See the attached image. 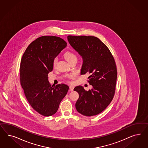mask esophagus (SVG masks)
Returning a JSON list of instances; mask_svg holds the SVG:
<instances>
[{
    "mask_svg": "<svg viewBox=\"0 0 148 148\" xmlns=\"http://www.w3.org/2000/svg\"><path fill=\"white\" fill-rule=\"evenodd\" d=\"M69 89H70V90H74V87L73 86H69Z\"/></svg>",
    "mask_w": 148,
    "mask_h": 148,
    "instance_id": "34e87169",
    "label": "esophagus"
}]
</instances>
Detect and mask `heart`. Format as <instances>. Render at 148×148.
<instances>
[{"mask_svg":"<svg viewBox=\"0 0 148 148\" xmlns=\"http://www.w3.org/2000/svg\"><path fill=\"white\" fill-rule=\"evenodd\" d=\"M64 58H66V60L68 62H71V61L74 60V59H77L75 54L72 51H69L65 53V54H64ZM56 62H57V58H55L53 60V66H55Z\"/></svg>","mask_w":148,"mask_h":148,"instance_id":"heart-1","label":"heart"}]
</instances>
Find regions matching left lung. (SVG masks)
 Listing matches in <instances>:
<instances>
[{
	"label": "left lung",
	"instance_id": "left-lung-1",
	"mask_svg": "<svg viewBox=\"0 0 148 148\" xmlns=\"http://www.w3.org/2000/svg\"><path fill=\"white\" fill-rule=\"evenodd\" d=\"M67 38L83 60L81 75L88 73V82L93 86L88 91L81 86L74 88L79 94L76 110L84 116H95L113 98L117 78L114 59L108 47L96 37L68 36Z\"/></svg>",
	"mask_w": 148,
	"mask_h": 148
}]
</instances>
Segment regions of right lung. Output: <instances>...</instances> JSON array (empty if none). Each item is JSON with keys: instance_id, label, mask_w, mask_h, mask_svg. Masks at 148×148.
<instances>
[{"instance_id": "obj_1", "label": "right lung", "mask_w": 148, "mask_h": 148, "mask_svg": "<svg viewBox=\"0 0 148 148\" xmlns=\"http://www.w3.org/2000/svg\"><path fill=\"white\" fill-rule=\"evenodd\" d=\"M66 46V41L60 37L42 36L32 42L23 55L21 84L31 106L44 116L57 112L69 89L63 84L51 86L48 75L53 71L54 58Z\"/></svg>"}]
</instances>
